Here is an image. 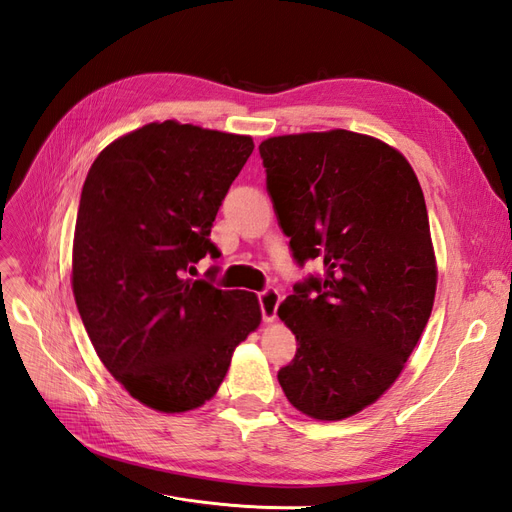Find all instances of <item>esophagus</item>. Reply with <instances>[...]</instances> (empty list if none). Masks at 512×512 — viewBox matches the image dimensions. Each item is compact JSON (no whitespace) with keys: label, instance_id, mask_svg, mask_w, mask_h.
Returning <instances> with one entry per match:
<instances>
[{"label":"esophagus","instance_id":"esophagus-1","mask_svg":"<svg viewBox=\"0 0 512 512\" xmlns=\"http://www.w3.org/2000/svg\"><path fill=\"white\" fill-rule=\"evenodd\" d=\"M282 297L280 292L275 288H265L262 292H258V303L262 309V320L265 322H273L277 318V305H280Z\"/></svg>","mask_w":512,"mask_h":512}]
</instances>
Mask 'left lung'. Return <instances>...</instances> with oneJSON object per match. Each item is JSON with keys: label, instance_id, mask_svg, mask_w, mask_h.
Listing matches in <instances>:
<instances>
[{"label": "left lung", "instance_id": "left-lung-1", "mask_svg": "<svg viewBox=\"0 0 512 512\" xmlns=\"http://www.w3.org/2000/svg\"><path fill=\"white\" fill-rule=\"evenodd\" d=\"M258 151L294 260L324 267L277 309L299 344L277 380L303 414L342 421L397 380L431 316L421 183L397 149L350 130L273 136Z\"/></svg>", "mask_w": 512, "mask_h": 512}]
</instances>
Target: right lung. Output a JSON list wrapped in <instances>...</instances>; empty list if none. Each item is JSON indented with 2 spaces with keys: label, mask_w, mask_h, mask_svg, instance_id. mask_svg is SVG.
<instances>
[{
  "label": "right lung",
  "mask_w": 512,
  "mask_h": 512,
  "mask_svg": "<svg viewBox=\"0 0 512 512\" xmlns=\"http://www.w3.org/2000/svg\"><path fill=\"white\" fill-rule=\"evenodd\" d=\"M252 151L250 136L162 121L117 138L87 173L74 301L104 367L153 410L203 406L262 320L254 292L190 277L220 258L211 226Z\"/></svg>",
  "instance_id": "right-lung-1"
}]
</instances>
